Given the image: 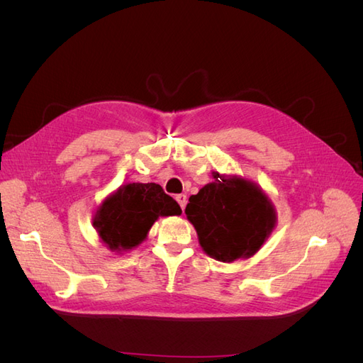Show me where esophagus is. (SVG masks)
<instances>
[{
  "mask_svg": "<svg viewBox=\"0 0 363 363\" xmlns=\"http://www.w3.org/2000/svg\"><path fill=\"white\" fill-rule=\"evenodd\" d=\"M175 200H177V203L180 204L182 211H183V208L186 207V203H188V199H186V195H184V194H180V195L175 196Z\"/></svg>",
  "mask_w": 363,
  "mask_h": 363,
  "instance_id": "34e87169",
  "label": "esophagus"
}]
</instances>
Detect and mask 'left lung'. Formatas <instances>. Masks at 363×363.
Returning a JSON list of instances; mask_svg holds the SVG:
<instances>
[{
    "label": "left lung",
    "instance_id": "8db88e82",
    "mask_svg": "<svg viewBox=\"0 0 363 363\" xmlns=\"http://www.w3.org/2000/svg\"><path fill=\"white\" fill-rule=\"evenodd\" d=\"M215 182L189 196L186 216L207 256L235 262L255 256L277 223L269 196L256 183L213 172Z\"/></svg>",
    "mask_w": 363,
    "mask_h": 363
}]
</instances>
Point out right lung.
Segmentation results:
<instances>
[{"instance_id":"right-lung-1","label":"right lung","mask_w":363,"mask_h":363,"mask_svg":"<svg viewBox=\"0 0 363 363\" xmlns=\"http://www.w3.org/2000/svg\"><path fill=\"white\" fill-rule=\"evenodd\" d=\"M182 208L156 183H127L98 206L94 227L101 242L116 252L136 248L145 240L159 216L180 215Z\"/></svg>"}]
</instances>
